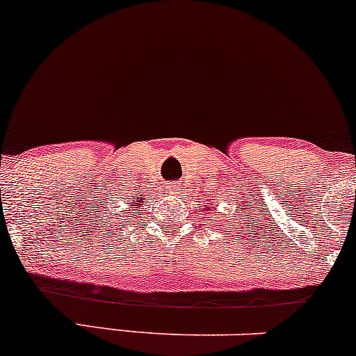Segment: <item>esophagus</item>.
<instances>
[{
	"label": "esophagus",
	"mask_w": 356,
	"mask_h": 356,
	"mask_svg": "<svg viewBox=\"0 0 356 356\" xmlns=\"http://www.w3.org/2000/svg\"><path fill=\"white\" fill-rule=\"evenodd\" d=\"M179 184H181V182H177V181L170 182L169 184V193L174 194V197H175V194H179Z\"/></svg>",
	"instance_id": "esophagus-1"
}]
</instances>
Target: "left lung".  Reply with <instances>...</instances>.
Returning a JSON list of instances; mask_svg holds the SVG:
<instances>
[{
    "label": "left lung",
    "instance_id": "left-lung-1",
    "mask_svg": "<svg viewBox=\"0 0 356 356\" xmlns=\"http://www.w3.org/2000/svg\"><path fill=\"white\" fill-rule=\"evenodd\" d=\"M206 204H208V202H204V206H201V208H199V213L206 209ZM216 206H218V204H216ZM209 209H211V206H209ZM241 209H243V206H241ZM214 211H216V209H214ZM235 211L238 213V209H235ZM202 216H204V213H202ZM243 216H245V214H243ZM241 220H245V218H241ZM250 221H252V218H250ZM247 226H248V225H247Z\"/></svg>",
    "mask_w": 356,
    "mask_h": 356
}]
</instances>
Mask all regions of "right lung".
<instances>
[{"instance_id": "right-lung-1", "label": "right lung", "mask_w": 356, "mask_h": 356, "mask_svg": "<svg viewBox=\"0 0 356 356\" xmlns=\"http://www.w3.org/2000/svg\"><path fill=\"white\" fill-rule=\"evenodd\" d=\"M123 199H124V204H128V208L124 209L123 213L120 214V218H115L116 221L109 220L115 226H116V225H121L120 221H121V220H127L128 216H131L128 220H131V214H134L135 209H138V206L143 202V201H142V193H140V191H134V194H131L130 197H123ZM140 209H142V208H140Z\"/></svg>"}]
</instances>
